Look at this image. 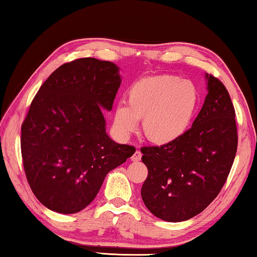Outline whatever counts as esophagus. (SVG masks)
<instances>
[{
    "label": "esophagus",
    "instance_id": "obj_1",
    "mask_svg": "<svg viewBox=\"0 0 257 257\" xmlns=\"http://www.w3.org/2000/svg\"><path fill=\"white\" fill-rule=\"evenodd\" d=\"M142 159V153L139 151H136L134 153V155L132 156V161H134V162H137V161H139Z\"/></svg>",
    "mask_w": 257,
    "mask_h": 257
}]
</instances>
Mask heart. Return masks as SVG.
<instances>
[{
    "instance_id": "b5f03b06",
    "label": "heart",
    "mask_w": 257,
    "mask_h": 257,
    "mask_svg": "<svg viewBox=\"0 0 257 257\" xmlns=\"http://www.w3.org/2000/svg\"><path fill=\"white\" fill-rule=\"evenodd\" d=\"M198 102V90L189 80L171 75L142 78L129 87L128 103L116 105L114 123L120 133L129 135L144 119L143 132L149 141L171 144L189 129Z\"/></svg>"
}]
</instances>
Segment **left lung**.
Here are the masks:
<instances>
[{
  "label": "left lung",
  "mask_w": 257,
  "mask_h": 257,
  "mask_svg": "<svg viewBox=\"0 0 257 257\" xmlns=\"http://www.w3.org/2000/svg\"><path fill=\"white\" fill-rule=\"evenodd\" d=\"M205 77L208 93L191 128L171 144L141 149L149 170L142 187L143 202L169 222L186 221L205 210L222 189L236 156L231 98L217 78Z\"/></svg>",
  "instance_id": "obj_1"
}]
</instances>
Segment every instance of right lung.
Listing matches in <instances>:
<instances>
[{
  "label": "right lung",
  "instance_id": "obj_1",
  "mask_svg": "<svg viewBox=\"0 0 257 257\" xmlns=\"http://www.w3.org/2000/svg\"><path fill=\"white\" fill-rule=\"evenodd\" d=\"M121 84L116 64L82 58L59 67L41 86L21 125V155L35 196L50 210L73 214L89 205L108 172L136 149L108 137Z\"/></svg>",
  "mask_w": 257,
  "mask_h": 257
}]
</instances>
